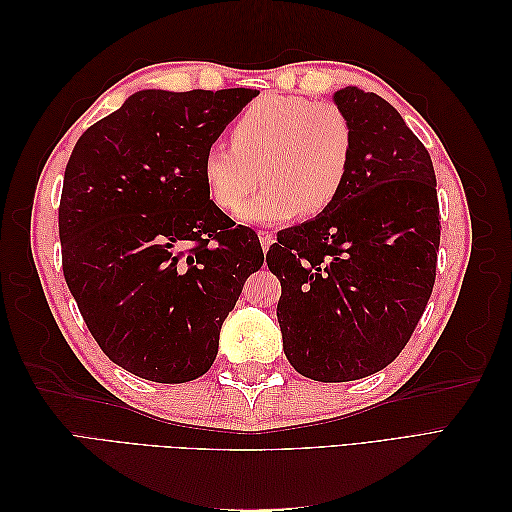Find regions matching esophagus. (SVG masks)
<instances>
[{
	"label": "esophagus",
	"instance_id": "1",
	"mask_svg": "<svg viewBox=\"0 0 512 512\" xmlns=\"http://www.w3.org/2000/svg\"><path fill=\"white\" fill-rule=\"evenodd\" d=\"M258 239H260V245H262V250H269V247H271V243L275 241V235H273V232H269V230H260L258 232Z\"/></svg>",
	"mask_w": 512,
	"mask_h": 512
}]
</instances>
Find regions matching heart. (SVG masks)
<instances>
[{
  "mask_svg": "<svg viewBox=\"0 0 512 512\" xmlns=\"http://www.w3.org/2000/svg\"><path fill=\"white\" fill-rule=\"evenodd\" d=\"M354 158L348 117L331 102L269 94L232 126V147L213 143L203 156L205 188L215 205L235 211L259 180L268 188L237 211L245 224H282L299 211H327L346 188Z\"/></svg>",
  "mask_w": 512,
  "mask_h": 512,
  "instance_id": "obj_1",
  "label": "heart"
}]
</instances>
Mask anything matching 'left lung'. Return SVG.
<instances>
[{"label":"left lung","mask_w":512,"mask_h":512,"mask_svg":"<svg viewBox=\"0 0 512 512\" xmlns=\"http://www.w3.org/2000/svg\"><path fill=\"white\" fill-rule=\"evenodd\" d=\"M354 132L346 188L314 220L277 232L284 352L301 376L348 382L397 359L436 282L440 207L425 145L384 98L333 94Z\"/></svg>","instance_id":"8db88e82"}]
</instances>
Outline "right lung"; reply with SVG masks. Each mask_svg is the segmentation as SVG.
Here are the masks:
<instances>
[{"mask_svg":"<svg viewBox=\"0 0 512 512\" xmlns=\"http://www.w3.org/2000/svg\"><path fill=\"white\" fill-rule=\"evenodd\" d=\"M254 89H143L76 141L59 203L66 284L102 352L130 374H207L222 324L265 262L213 203L203 156Z\"/></svg>","mask_w":512,"mask_h":512,"instance_id":"1","label":"right lung"}]
</instances>
